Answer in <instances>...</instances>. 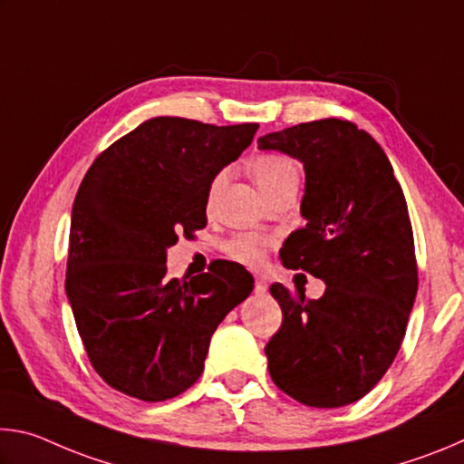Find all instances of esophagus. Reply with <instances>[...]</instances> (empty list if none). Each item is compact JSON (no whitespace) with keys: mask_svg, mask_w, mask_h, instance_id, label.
Segmentation results:
<instances>
[{"mask_svg":"<svg viewBox=\"0 0 464 464\" xmlns=\"http://www.w3.org/2000/svg\"><path fill=\"white\" fill-rule=\"evenodd\" d=\"M254 293H256V295H266V293H268V282H266L264 278H256Z\"/></svg>","mask_w":464,"mask_h":464,"instance_id":"esophagus-1","label":"esophagus"}]
</instances>
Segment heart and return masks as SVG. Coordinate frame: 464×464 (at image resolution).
<instances>
[{"label":"heart","mask_w":464,"mask_h":464,"mask_svg":"<svg viewBox=\"0 0 464 464\" xmlns=\"http://www.w3.org/2000/svg\"><path fill=\"white\" fill-rule=\"evenodd\" d=\"M249 171L262 192L268 196L276 194L285 188L298 184V166L293 157L282 153H257L249 160ZM225 174H217L208 186V207H213L217 194L221 192ZM268 239L256 233H239L227 241V251L231 257L246 264H257L264 260Z\"/></svg>","instance_id":"heart-1"}]
</instances>
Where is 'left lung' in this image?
<instances>
[{"label":"left lung","instance_id":"8db88e82","mask_svg":"<svg viewBox=\"0 0 464 464\" xmlns=\"http://www.w3.org/2000/svg\"><path fill=\"white\" fill-rule=\"evenodd\" d=\"M257 147L303 161L307 223L288 235L280 260L327 285L317 301L270 286L282 309L264 348L270 376L303 405H350L389 371L418 293L403 190L381 145L350 121L303 122Z\"/></svg>","mask_w":464,"mask_h":464}]
</instances>
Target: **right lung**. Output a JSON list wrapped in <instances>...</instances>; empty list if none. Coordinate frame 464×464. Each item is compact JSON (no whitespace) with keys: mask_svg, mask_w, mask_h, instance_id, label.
Returning a JSON list of instances; mask_svg holds the SVG:
<instances>
[{"mask_svg":"<svg viewBox=\"0 0 464 464\" xmlns=\"http://www.w3.org/2000/svg\"><path fill=\"white\" fill-rule=\"evenodd\" d=\"M257 127L157 116L102 151L77 190L67 298L93 371L124 395L157 403L190 389L215 329L254 288L233 262L169 280L166 249L207 227L210 182Z\"/></svg>","mask_w":464,"mask_h":464,"instance_id":"obj_1","label":"right lung"}]
</instances>
